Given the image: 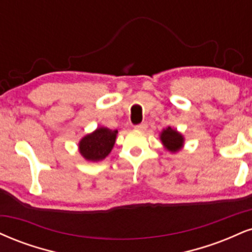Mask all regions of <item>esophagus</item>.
<instances>
[{
	"instance_id": "1",
	"label": "esophagus",
	"mask_w": 252,
	"mask_h": 252,
	"mask_svg": "<svg viewBox=\"0 0 252 252\" xmlns=\"http://www.w3.org/2000/svg\"><path fill=\"white\" fill-rule=\"evenodd\" d=\"M147 126H148L147 122H143V123H141V124H137V126H135V129L144 130V129H147Z\"/></svg>"
}]
</instances>
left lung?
<instances>
[{
	"label": "left lung",
	"instance_id": "obj_1",
	"mask_svg": "<svg viewBox=\"0 0 252 252\" xmlns=\"http://www.w3.org/2000/svg\"><path fill=\"white\" fill-rule=\"evenodd\" d=\"M160 141H162V143L164 144V147L169 151L176 153L183 145V136L169 126L168 129L163 130L162 134H160Z\"/></svg>",
	"mask_w": 252,
	"mask_h": 252
}]
</instances>
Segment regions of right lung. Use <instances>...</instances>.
Wrapping results in <instances>:
<instances>
[{"mask_svg": "<svg viewBox=\"0 0 252 252\" xmlns=\"http://www.w3.org/2000/svg\"><path fill=\"white\" fill-rule=\"evenodd\" d=\"M117 132V130L98 128L93 134L84 136L80 142L81 155L93 162L105 158L113 149Z\"/></svg>", "mask_w": 252, "mask_h": 252, "instance_id": "1", "label": "right lung"}]
</instances>
